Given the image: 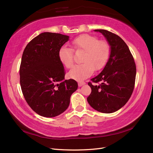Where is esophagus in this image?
Wrapping results in <instances>:
<instances>
[{
    "instance_id": "1",
    "label": "esophagus",
    "mask_w": 153,
    "mask_h": 153,
    "mask_svg": "<svg viewBox=\"0 0 153 153\" xmlns=\"http://www.w3.org/2000/svg\"><path fill=\"white\" fill-rule=\"evenodd\" d=\"M78 86L79 87H81V86H82V85H85V83L84 82H78Z\"/></svg>"
}]
</instances>
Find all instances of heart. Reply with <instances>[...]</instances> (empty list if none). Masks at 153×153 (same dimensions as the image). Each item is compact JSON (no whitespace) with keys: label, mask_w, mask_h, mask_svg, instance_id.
<instances>
[{"label":"heart","mask_w":153,"mask_h":153,"mask_svg":"<svg viewBox=\"0 0 153 153\" xmlns=\"http://www.w3.org/2000/svg\"><path fill=\"white\" fill-rule=\"evenodd\" d=\"M72 44L76 50L84 51L80 65L74 66L69 72L70 78L82 81L89 77L95 71L103 69L107 63L110 55V47L106 41L99 40L96 36L83 34L75 38ZM59 59L63 65L71 68L74 63L73 50L63 46L58 52Z\"/></svg>","instance_id":"obj_1"}]
</instances>
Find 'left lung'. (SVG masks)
I'll use <instances>...</instances> for the list:
<instances>
[{"instance_id":"obj_1","label":"left lung","mask_w":153,"mask_h":153,"mask_svg":"<svg viewBox=\"0 0 153 153\" xmlns=\"http://www.w3.org/2000/svg\"><path fill=\"white\" fill-rule=\"evenodd\" d=\"M102 34L110 46V55L107 63L98 76L92 78L94 85L88 83L91 93L87 101L98 112L110 114L116 112L126 104L135 87L136 65L126 43L112 32L96 29Z\"/></svg>"}]
</instances>
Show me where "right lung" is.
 Wrapping results in <instances>:
<instances>
[{
  "mask_svg": "<svg viewBox=\"0 0 153 153\" xmlns=\"http://www.w3.org/2000/svg\"><path fill=\"white\" fill-rule=\"evenodd\" d=\"M69 38L43 32L32 39L23 53L20 67L22 93L30 107L41 116L53 117L64 112L78 88L75 80H64L65 70L58 55Z\"/></svg>",
  "mask_w": 153,
  "mask_h": 153,
  "instance_id": "add662e5",
  "label": "right lung"
}]
</instances>
